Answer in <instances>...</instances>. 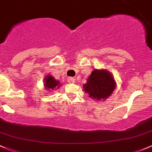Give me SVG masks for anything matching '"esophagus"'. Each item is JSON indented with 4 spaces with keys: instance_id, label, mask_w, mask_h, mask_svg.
<instances>
[{
    "instance_id": "34e87169",
    "label": "esophagus",
    "mask_w": 152,
    "mask_h": 152,
    "mask_svg": "<svg viewBox=\"0 0 152 152\" xmlns=\"http://www.w3.org/2000/svg\"><path fill=\"white\" fill-rule=\"evenodd\" d=\"M67 81L69 83H75V78L74 77H68Z\"/></svg>"
}]
</instances>
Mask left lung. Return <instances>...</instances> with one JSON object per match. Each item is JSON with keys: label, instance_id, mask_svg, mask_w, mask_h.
Segmentation results:
<instances>
[{"label": "left lung", "instance_id": "1", "mask_svg": "<svg viewBox=\"0 0 152 152\" xmlns=\"http://www.w3.org/2000/svg\"><path fill=\"white\" fill-rule=\"evenodd\" d=\"M116 83L113 76L107 70L94 69L83 85L85 92L89 97L97 101L105 100L113 93Z\"/></svg>", "mask_w": 152, "mask_h": 152}]
</instances>
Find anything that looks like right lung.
Segmentation results:
<instances>
[{
  "mask_svg": "<svg viewBox=\"0 0 152 152\" xmlns=\"http://www.w3.org/2000/svg\"><path fill=\"white\" fill-rule=\"evenodd\" d=\"M44 86H45V88L48 90H54L55 88H58L60 87L59 81L56 80L53 76L50 75H48L45 77Z\"/></svg>",
  "mask_w": 152,
  "mask_h": 152,
  "instance_id": "right-lung-1",
  "label": "right lung"
}]
</instances>
